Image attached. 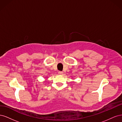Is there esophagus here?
<instances>
[{
	"label": "esophagus",
	"instance_id": "obj_1",
	"mask_svg": "<svg viewBox=\"0 0 122 122\" xmlns=\"http://www.w3.org/2000/svg\"><path fill=\"white\" fill-rule=\"evenodd\" d=\"M63 72H62V71H59L58 72V74L59 75H62L63 74Z\"/></svg>",
	"mask_w": 122,
	"mask_h": 122
}]
</instances>
